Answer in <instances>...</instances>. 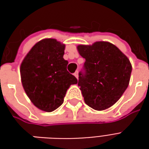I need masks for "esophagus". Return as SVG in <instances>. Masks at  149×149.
I'll use <instances>...</instances> for the list:
<instances>
[{
    "label": "esophagus",
    "mask_w": 149,
    "mask_h": 149,
    "mask_svg": "<svg viewBox=\"0 0 149 149\" xmlns=\"http://www.w3.org/2000/svg\"><path fill=\"white\" fill-rule=\"evenodd\" d=\"M74 76L76 77L77 78H78V71H77L76 72L74 73Z\"/></svg>",
    "instance_id": "34e87169"
}]
</instances>
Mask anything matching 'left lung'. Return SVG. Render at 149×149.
Wrapping results in <instances>:
<instances>
[{
	"label": "left lung",
	"mask_w": 149,
	"mask_h": 149,
	"mask_svg": "<svg viewBox=\"0 0 149 149\" xmlns=\"http://www.w3.org/2000/svg\"><path fill=\"white\" fill-rule=\"evenodd\" d=\"M85 59V74L79 73L80 86L84 102L97 111L112 106L128 88L132 72L128 58L108 41L77 46Z\"/></svg>",
	"instance_id": "1"
}]
</instances>
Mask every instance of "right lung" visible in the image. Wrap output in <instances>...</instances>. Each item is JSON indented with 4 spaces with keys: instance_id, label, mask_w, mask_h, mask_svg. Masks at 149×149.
<instances>
[{
    "instance_id": "right-lung-1",
    "label": "right lung",
    "mask_w": 149,
    "mask_h": 149,
    "mask_svg": "<svg viewBox=\"0 0 149 149\" xmlns=\"http://www.w3.org/2000/svg\"><path fill=\"white\" fill-rule=\"evenodd\" d=\"M65 44L56 39L40 40L28 52L20 72L22 86L32 103L39 109L52 112L61 105L71 84L77 79L67 71L63 58Z\"/></svg>"
}]
</instances>
